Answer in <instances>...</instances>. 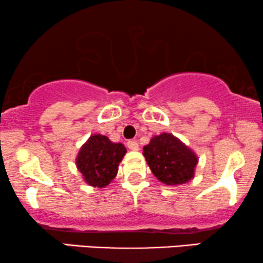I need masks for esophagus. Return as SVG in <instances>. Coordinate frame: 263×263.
Segmentation results:
<instances>
[{"instance_id":"obj_1","label":"esophagus","mask_w":263,"mask_h":263,"mask_svg":"<svg viewBox=\"0 0 263 263\" xmlns=\"http://www.w3.org/2000/svg\"><path fill=\"white\" fill-rule=\"evenodd\" d=\"M127 145H128V148L132 149V151H138L139 149V144L136 140H129Z\"/></svg>"}]
</instances>
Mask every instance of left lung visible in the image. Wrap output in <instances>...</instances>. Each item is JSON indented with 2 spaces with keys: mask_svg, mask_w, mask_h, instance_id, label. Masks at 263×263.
Wrapping results in <instances>:
<instances>
[{
  "mask_svg": "<svg viewBox=\"0 0 263 263\" xmlns=\"http://www.w3.org/2000/svg\"><path fill=\"white\" fill-rule=\"evenodd\" d=\"M142 153L153 175L165 185H183L193 179L198 157L173 134L153 136Z\"/></svg>",
  "mask_w": 263,
  "mask_h": 263,
  "instance_id": "obj_1",
  "label": "left lung"
}]
</instances>
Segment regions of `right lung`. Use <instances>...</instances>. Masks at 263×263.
I'll use <instances>...</instances> for the list:
<instances>
[{
	"instance_id": "right-lung-1",
	"label": "right lung",
	"mask_w": 263,
	"mask_h": 263,
	"mask_svg": "<svg viewBox=\"0 0 263 263\" xmlns=\"http://www.w3.org/2000/svg\"><path fill=\"white\" fill-rule=\"evenodd\" d=\"M125 153L124 145L112 142L105 135L94 134L78 152L77 169L88 185L102 189L117 175L118 165Z\"/></svg>"
}]
</instances>
